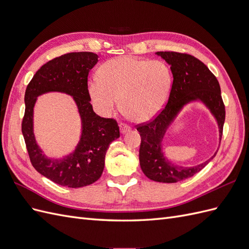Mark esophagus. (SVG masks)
<instances>
[{
	"instance_id": "obj_1",
	"label": "esophagus",
	"mask_w": 249,
	"mask_h": 249,
	"mask_svg": "<svg viewBox=\"0 0 249 249\" xmlns=\"http://www.w3.org/2000/svg\"><path fill=\"white\" fill-rule=\"evenodd\" d=\"M119 129H120V133L125 134V133H127V132L131 130V127H130V125H127V124L122 123V124H119Z\"/></svg>"
}]
</instances>
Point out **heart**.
<instances>
[{"label": "heart", "instance_id": "heart-1", "mask_svg": "<svg viewBox=\"0 0 249 249\" xmlns=\"http://www.w3.org/2000/svg\"><path fill=\"white\" fill-rule=\"evenodd\" d=\"M99 80L88 84L95 109L109 116L118 106L135 122L156 116L166 102L172 86V72L161 60L118 57L105 62L97 72Z\"/></svg>", "mask_w": 249, "mask_h": 249}]
</instances>
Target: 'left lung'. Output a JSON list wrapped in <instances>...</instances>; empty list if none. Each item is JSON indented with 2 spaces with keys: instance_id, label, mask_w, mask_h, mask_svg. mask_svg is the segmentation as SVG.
<instances>
[{
  "instance_id": "obj_1",
  "label": "left lung",
  "mask_w": 249,
  "mask_h": 249,
  "mask_svg": "<svg viewBox=\"0 0 249 249\" xmlns=\"http://www.w3.org/2000/svg\"><path fill=\"white\" fill-rule=\"evenodd\" d=\"M170 65L173 82L165 108L148 123L137 125L141 136L140 167L155 182L177 183L199 172L213 159L193 167H183L169 162L162 152V140L178 112L190 102L200 101L217 120L220 141L225 119V107L218 80L206 64L189 54L178 52H157Z\"/></svg>"
}]
</instances>
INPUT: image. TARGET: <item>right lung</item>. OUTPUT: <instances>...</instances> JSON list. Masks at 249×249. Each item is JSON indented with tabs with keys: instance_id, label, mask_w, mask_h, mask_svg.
Returning a JSON list of instances; mask_svg holds the SVG:
<instances>
[{
	"instance_id": "right-lung-1",
	"label": "right lung",
	"mask_w": 249,
	"mask_h": 249,
	"mask_svg": "<svg viewBox=\"0 0 249 249\" xmlns=\"http://www.w3.org/2000/svg\"><path fill=\"white\" fill-rule=\"evenodd\" d=\"M97 58L99 56L91 52L69 53L57 57L36 71L26 89L21 132L30 161L40 175L64 187L80 188L99 179L110 143L119 137L116 120L96 115L90 104L88 73L99 61ZM52 91L71 95L82 122V134L76 149L62 160H51L44 155L33 132V111L36 97Z\"/></svg>"
}]
</instances>
